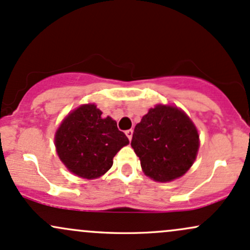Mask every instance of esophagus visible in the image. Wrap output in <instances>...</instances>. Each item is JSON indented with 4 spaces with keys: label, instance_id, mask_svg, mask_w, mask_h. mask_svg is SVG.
Masks as SVG:
<instances>
[{
    "label": "esophagus",
    "instance_id": "34e87169",
    "mask_svg": "<svg viewBox=\"0 0 250 250\" xmlns=\"http://www.w3.org/2000/svg\"><path fill=\"white\" fill-rule=\"evenodd\" d=\"M125 135H126V136H127L128 141H131V139H132V135H133V130H127V131H125Z\"/></svg>",
    "mask_w": 250,
    "mask_h": 250
}]
</instances>
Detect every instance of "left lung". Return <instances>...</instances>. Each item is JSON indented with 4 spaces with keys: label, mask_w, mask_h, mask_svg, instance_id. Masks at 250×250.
Wrapping results in <instances>:
<instances>
[{
    "label": "left lung",
    "mask_w": 250,
    "mask_h": 250,
    "mask_svg": "<svg viewBox=\"0 0 250 250\" xmlns=\"http://www.w3.org/2000/svg\"><path fill=\"white\" fill-rule=\"evenodd\" d=\"M131 146L146 176L169 182L192 167L199 149V135L184 111L157 104L136 125Z\"/></svg>",
    "instance_id": "1"
}]
</instances>
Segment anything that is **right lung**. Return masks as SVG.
<instances>
[{
    "instance_id": "1",
    "label": "right lung",
    "mask_w": 250,
    "mask_h": 250,
    "mask_svg": "<svg viewBox=\"0 0 250 250\" xmlns=\"http://www.w3.org/2000/svg\"><path fill=\"white\" fill-rule=\"evenodd\" d=\"M128 138L111 117L94 104H82L65 117L56 131L55 146L61 161L75 175L96 179L113 165V157Z\"/></svg>"
}]
</instances>
